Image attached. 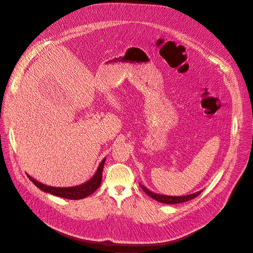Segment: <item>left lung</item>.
I'll list each match as a JSON object with an SVG mask.
<instances>
[{
  "label": "left lung",
  "instance_id": "8db88e82",
  "mask_svg": "<svg viewBox=\"0 0 253 253\" xmlns=\"http://www.w3.org/2000/svg\"><path fill=\"white\" fill-rule=\"evenodd\" d=\"M140 188L152 199L156 200L159 203H164V204H170V205H174V204H179V203H185L187 201H190L194 198H196L197 196H199L203 191H199L197 193L191 194V195H186V196H167V195H160V194H156L153 193L151 191H149L147 188H145L144 186L140 185Z\"/></svg>",
  "mask_w": 253,
  "mask_h": 253
}]
</instances>
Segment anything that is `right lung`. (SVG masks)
Returning <instances> with one entry per match:
<instances>
[{
	"label": "right lung",
	"instance_id": "add662e5",
	"mask_svg": "<svg viewBox=\"0 0 253 253\" xmlns=\"http://www.w3.org/2000/svg\"><path fill=\"white\" fill-rule=\"evenodd\" d=\"M105 160H106V158H104L102 160L101 164L98 167L97 171L93 175V177L88 179L87 181L82 183V185H80V186L68 187V188L50 187V186H46V185H44V183L39 182L38 180L34 179L29 174H27V176L38 189H40L41 191H43L45 193H48V194H51V195H54V196H57L60 198L68 199V200H80V199H84V198H86L87 196L91 195L100 187L101 181H102V174H103Z\"/></svg>",
	"mask_w": 253,
	"mask_h": 253
}]
</instances>
